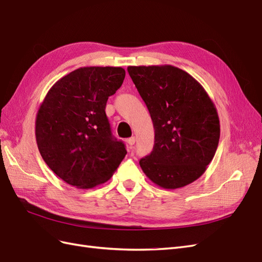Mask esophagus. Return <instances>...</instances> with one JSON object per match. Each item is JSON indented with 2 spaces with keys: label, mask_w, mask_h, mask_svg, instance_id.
<instances>
[{
  "label": "esophagus",
  "mask_w": 262,
  "mask_h": 262,
  "mask_svg": "<svg viewBox=\"0 0 262 262\" xmlns=\"http://www.w3.org/2000/svg\"><path fill=\"white\" fill-rule=\"evenodd\" d=\"M126 143H128V145H129V148L131 149V148L133 147V144L136 143V138H134V137H131V138H129L128 140H126Z\"/></svg>",
  "instance_id": "1"
}]
</instances>
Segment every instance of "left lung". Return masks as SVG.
<instances>
[{
	"label": "left lung",
	"mask_w": 262,
	"mask_h": 262,
	"mask_svg": "<svg viewBox=\"0 0 262 262\" xmlns=\"http://www.w3.org/2000/svg\"><path fill=\"white\" fill-rule=\"evenodd\" d=\"M152 118L155 141L140 166L155 185L177 189L203 175L220 140L216 108L186 71L172 66L128 67Z\"/></svg>",
	"instance_id": "left-lung-1"
}]
</instances>
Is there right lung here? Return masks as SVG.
I'll list each match as a JSON object with an SVG mask.
<instances>
[{
    "instance_id": "obj_1",
    "label": "right lung",
    "mask_w": 262,
    "mask_h": 262,
    "mask_svg": "<svg viewBox=\"0 0 262 262\" xmlns=\"http://www.w3.org/2000/svg\"><path fill=\"white\" fill-rule=\"evenodd\" d=\"M125 71L85 67L63 76L47 93L36 117V141L43 161L67 184L91 189L105 184L124 158L105 109Z\"/></svg>"
}]
</instances>
